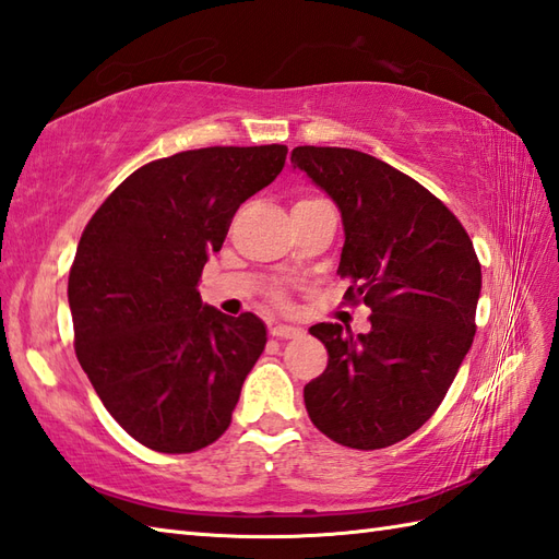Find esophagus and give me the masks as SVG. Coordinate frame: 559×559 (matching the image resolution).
<instances>
[{
  "instance_id": "1",
  "label": "esophagus",
  "mask_w": 559,
  "mask_h": 559,
  "mask_svg": "<svg viewBox=\"0 0 559 559\" xmlns=\"http://www.w3.org/2000/svg\"><path fill=\"white\" fill-rule=\"evenodd\" d=\"M271 335L274 338H297V335H302V329L288 326V323H276V326H271Z\"/></svg>"
}]
</instances>
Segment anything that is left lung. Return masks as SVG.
Masks as SVG:
<instances>
[{
  "mask_svg": "<svg viewBox=\"0 0 559 559\" xmlns=\"http://www.w3.org/2000/svg\"><path fill=\"white\" fill-rule=\"evenodd\" d=\"M293 168L335 202L347 300L371 307V331L341 323L309 333L329 367L305 385L309 419L347 448L379 450L421 428L443 402L474 343L481 264L448 206L371 154L295 147Z\"/></svg>",
  "mask_w": 559,
  "mask_h": 559,
  "instance_id": "obj_1",
  "label": "left lung"
}]
</instances>
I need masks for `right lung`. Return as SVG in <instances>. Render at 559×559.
<instances>
[{
    "instance_id": "1",
    "label": "right lung",
    "mask_w": 559,
    "mask_h": 559,
    "mask_svg": "<svg viewBox=\"0 0 559 559\" xmlns=\"http://www.w3.org/2000/svg\"><path fill=\"white\" fill-rule=\"evenodd\" d=\"M285 154L204 147L150 162L83 230L69 274L75 355L107 412L150 450L214 443L264 353V321L202 305L198 283L233 214L283 171Z\"/></svg>"
}]
</instances>
